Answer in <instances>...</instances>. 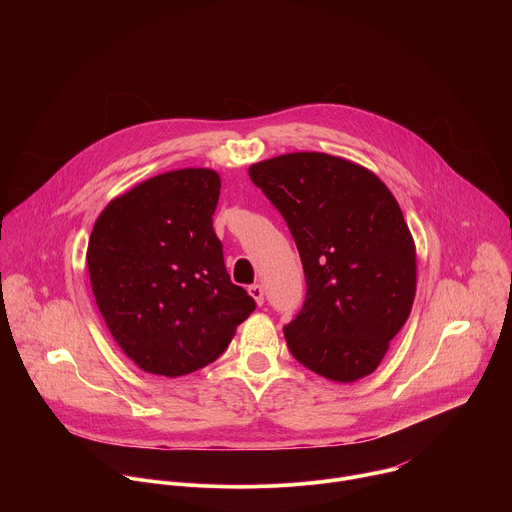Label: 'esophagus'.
I'll use <instances>...</instances> for the list:
<instances>
[{
	"mask_svg": "<svg viewBox=\"0 0 512 512\" xmlns=\"http://www.w3.org/2000/svg\"><path fill=\"white\" fill-rule=\"evenodd\" d=\"M249 296L257 302V306H261L263 304V285H259V283L249 285Z\"/></svg>",
	"mask_w": 512,
	"mask_h": 512,
	"instance_id": "obj_1",
	"label": "esophagus"
}]
</instances>
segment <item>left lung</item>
<instances>
[{
    "mask_svg": "<svg viewBox=\"0 0 512 512\" xmlns=\"http://www.w3.org/2000/svg\"><path fill=\"white\" fill-rule=\"evenodd\" d=\"M281 212L306 273V302L283 328L316 375L354 383L377 371L407 322L417 255L403 212L377 174L350 160L296 152L249 168Z\"/></svg>",
    "mask_w": 512,
    "mask_h": 512,
    "instance_id": "obj_1",
    "label": "left lung"
}]
</instances>
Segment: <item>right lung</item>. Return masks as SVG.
Returning a JSON list of instances; mask_svg holds the SVG:
<instances>
[{"mask_svg": "<svg viewBox=\"0 0 512 512\" xmlns=\"http://www.w3.org/2000/svg\"><path fill=\"white\" fill-rule=\"evenodd\" d=\"M218 194L214 170H172L113 198L95 221L87 249L95 302L145 373L176 379L206 367L255 310L212 229Z\"/></svg>", "mask_w": 512, "mask_h": 512, "instance_id": "1", "label": "right lung"}]
</instances>
